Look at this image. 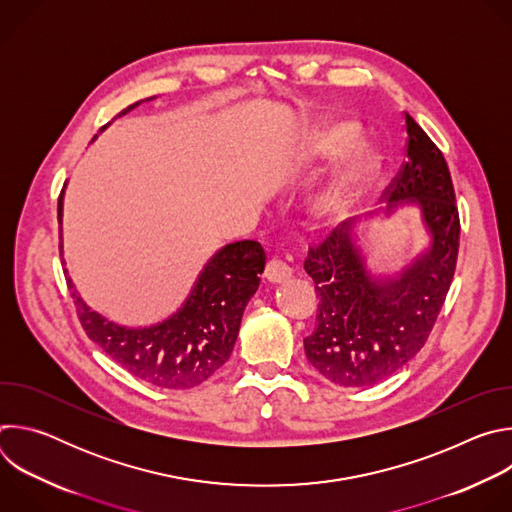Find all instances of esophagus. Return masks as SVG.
Instances as JSON below:
<instances>
[{"instance_id": "esophagus-1", "label": "esophagus", "mask_w": 512, "mask_h": 512, "mask_svg": "<svg viewBox=\"0 0 512 512\" xmlns=\"http://www.w3.org/2000/svg\"><path fill=\"white\" fill-rule=\"evenodd\" d=\"M291 273H294V271H291V267L287 263L279 261V259H271L265 267V279L269 283H283L291 277Z\"/></svg>"}]
</instances>
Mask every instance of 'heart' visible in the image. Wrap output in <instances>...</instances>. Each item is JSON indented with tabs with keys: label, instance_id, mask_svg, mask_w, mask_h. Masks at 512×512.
Returning <instances> with one entry per match:
<instances>
[{
	"label": "heart",
	"instance_id": "heart-1",
	"mask_svg": "<svg viewBox=\"0 0 512 512\" xmlns=\"http://www.w3.org/2000/svg\"><path fill=\"white\" fill-rule=\"evenodd\" d=\"M356 139L352 123H326L312 131L306 143V156L316 162H332L350 150ZM379 172V158L367 150L356 148L332 182L314 198L312 214L318 223H336L348 212Z\"/></svg>",
	"mask_w": 512,
	"mask_h": 512
}]
</instances>
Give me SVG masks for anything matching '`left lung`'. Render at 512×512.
I'll return each mask as SVG.
<instances>
[{
	"label": "left lung",
	"mask_w": 512,
	"mask_h": 512,
	"mask_svg": "<svg viewBox=\"0 0 512 512\" xmlns=\"http://www.w3.org/2000/svg\"><path fill=\"white\" fill-rule=\"evenodd\" d=\"M405 127L407 158L385 218L417 206L429 247L399 273H377L358 229L342 223L304 261L320 298L306 356L324 379L348 389L385 381L423 348L456 271L460 216L448 164L413 117L405 115Z\"/></svg>",
	"instance_id": "8db88e82"
}]
</instances>
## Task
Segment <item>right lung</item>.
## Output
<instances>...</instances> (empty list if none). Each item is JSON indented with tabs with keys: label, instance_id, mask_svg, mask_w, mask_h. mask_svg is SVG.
Listing matches in <instances>:
<instances>
[{
	"label": "right lung",
	"instance_id": "obj_1",
	"mask_svg": "<svg viewBox=\"0 0 512 512\" xmlns=\"http://www.w3.org/2000/svg\"><path fill=\"white\" fill-rule=\"evenodd\" d=\"M152 99L156 97L145 101ZM137 105L141 101L129 105L117 117ZM62 194L58 198L60 237ZM263 269L265 251L257 241H239L223 247L204 265L178 312L150 328L119 326L93 312L77 291L72 298L77 300V312L87 336L125 371L160 389H192L210 379L229 360L243 312L255 296ZM68 285L75 287L72 279H68Z\"/></svg>",
	"mask_w": 512,
	"mask_h": 512
}]
</instances>
